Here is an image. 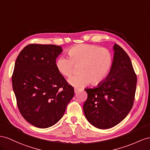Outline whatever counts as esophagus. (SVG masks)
Masks as SVG:
<instances>
[{
  "mask_svg": "<svg viewBox=\"0 0 150 150\" xmlns=\"http://www.w3.org/2000/svg\"><path fill=\"white\" fill-rule=\"evenodd\" d=\"M79 90L78 88H75V90H74L75 93H77L79 92Z\"/></svg>",
  "mask_w": 150,
  "mask_h": 150,
  "instance_id": "34e87169",
  "label": "esophagus"
}]
</instances>
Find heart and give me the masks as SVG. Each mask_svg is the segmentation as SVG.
<instances>
[{
    "mask_svg": "<svg viewBox=\"0 0 150 150\" xmlns=\"http://www.w3.org/2000/svg\"><path fill=\"white\" fill-rule=\"evenodd\" d=\"M69 58L59 57L56 62L58 71L70 77L74 74L75 67H79L80 74L73 76L69 83L76 87H83L91 83L97 85L105 80L113 65V56L110 51L104 48L88 44H81L68 50Z\"/></svg>",
    "mask_w": 150,
    "mask_h": 150,
    "instance_id": "b5f03b06",
    "label": "heart"
}]
</instances>
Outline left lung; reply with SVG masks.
I'll use <instances>...</instances> for the list:
<instances>
[{
    "mask_svg": "<svg viewBox=\"0 0 150 150\" xmlns=\"http://www.w3.org/2000/svg\"><path fill=\"white\" fill-rule=\"evenodd\" d=\"M110 74L96 88H86L83 112L88 121L97 128L109 129L120 123L130 112L134 100L137 76L127 54L114 44Z\"/></svg>",
    "mask_w": 150,
    "mask_h": 150,
    "instance_id": "left-lung-1",
    "label": "left lung"
}]
</instances>
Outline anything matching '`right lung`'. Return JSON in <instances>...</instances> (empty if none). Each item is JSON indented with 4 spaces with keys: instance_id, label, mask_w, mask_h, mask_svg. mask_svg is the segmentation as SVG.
<instances>
[{
    "instance_id": "obj_1",
    "label": "right lung",
    "mask_w": 150,
    "mask_h": 150,
    "mask_svg": "<svg viewBox=\"0 0 150 150\" xmlns=\"http://www.w3.org/2000/svg\"><path fill=\"white\" fill-rule=\"evenodd\" d=\"M62 48L54 45L30 44L17 58L12 83L17 105L31 125L47 128L59 121L74 96L56 66Z\"/></svg>"
}]
</instances>
